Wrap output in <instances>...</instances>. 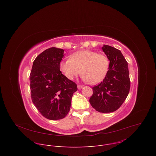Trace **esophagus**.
I'll return each mask as SVG.
<instances>
[{
	"instance_id": "esophagus-1",
	"label": "esophagus",
	"mask_w": 156,
	"mask_h": 156,
	"mask_svg": "<svg viewBox=\"0 0 156 156\" xmlns=\"http://www.w3.org/2000/svg\"><path fill=\"white\" fill-rule=\"evenodd\" d=\"M77 87H78V89H81V88L83 87V85H81V84H78Z\"/></svg>"
}]
</instances>
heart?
Listing matches in <instances>:
<instances>
[{
	"mask_svg": "<svg viewBox=\"0 0 156 156\" xmlns=\"http://www.w3.org/2000/svg\"><path fill=\"white\" fill-rule=\"evenodd\" d=\"M109 66V60L103 54L90 50L75 52L70 58L60 63V69L69 80H73L82 73L83 79L91 84L101 82L105 76Z\"/></svg>",
	"mask_w": 156,
	"mask_h": 156,
	"instance_id": "1",
	"label": "heart"
}]
</instances>
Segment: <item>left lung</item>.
<instances>
[{
    "mask_svg": "<svg viewBox=\"0 0 156 156\" xmlns=\"http://www.w3.org/2000/svg\"><path fill=\"white\" fill-rule=\"evenodd\" d=\"M102 49L110 60L108 70L103 81L93 87L90 99L91 106L101 113H109L120 107L130 89L128 62L120 51L104 45Z\"/></svg>",
    "mask_w": 156,
    "mask_h": 156,
    "instance_id": "obj_1",
    "label": "left lung"
}]
</instances>
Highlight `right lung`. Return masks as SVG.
I'll use <instances>...</instances> for the list:
<instances>
[{
    "label": "right lung",
    "instance_id": "1",
    "mask_svg": "<svg viewBox=\"0 0 156 156\" xmlns=\"http://www.w3.org/2000/svg\"><path fill=\"white\" fill-rule=\"evenodd\" d=\"M64 51L49 48L34 60L30 75L33 103L45 118L57 120L66 117L70 111L76 84L63 75L60 63Z\"/></svg>",
    "mask_w": 156,
    "mask_h": 156
}]
</instances>
